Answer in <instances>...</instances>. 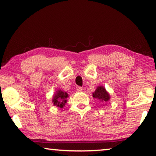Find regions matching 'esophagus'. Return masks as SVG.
<instances>
[{
  "instance_id": "1",
  "label": "esophagus",
  "mask_w": 156,
  "mask_h": 156,
  "mask_svg": "<svg viewBox=\"0 0 156 156\" xmlns=\"http://www.w3.org/2000/svg\"><path fill=\"white\" fill-rule=\"evenodd\" d=\"M76 90H77L78 92H81V91L83 90L82 87H80V86H77V87H76Z\"/></svg>"
}]
</instances>
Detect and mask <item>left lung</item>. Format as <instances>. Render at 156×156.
<instances>
[{
	"label": "left lung",
	"mask_w": 156,
	"mask_h": 156,
	"mask_svg": "<svg viewBox=\"0 0 156 156\" xmlns=\"http://www.w3.org/2000/svg\"><path fill=\"white\" fill-rule=\"evenodd\" d=\"M93 98H96L103 103L107 102L110 98L109 93L105 90V88L102 86L98 87L96 90L93 93Z\"/></svg>",
	"instance_id": "8db88e82"
}]
</instances>
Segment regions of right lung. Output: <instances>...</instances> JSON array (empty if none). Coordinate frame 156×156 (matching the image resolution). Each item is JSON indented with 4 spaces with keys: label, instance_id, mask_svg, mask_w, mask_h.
I'll return each mask as SVG.
<instances>
[{
    "label": "right lung",
    "instance_id": "obj_1",
    "mask_svg": "<svg viewBox=\"0 0 156 156\" xmlns=\"http://www.w3.org/2000/svg\"><path fill=\"white\" fill-rule=\"evenodd\" d=\"M68 98V93L66 92L61 91L59 90L56 92L53 98L54 105H56L60 108H63L64 107L66 103V98Z\"/></svg>",
    "mask_w": 156,
    "mask_h": 156
}]
</instances>
